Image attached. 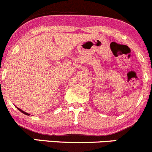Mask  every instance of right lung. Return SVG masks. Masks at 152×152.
Masks as SVG:
<instances>
[{
  "instance_id": "obj_1",
  "label": "right lung",
  "mask_w": 152,
  "mask_h": 152,
  "mask_svg": "<svg viewBox=\"0 0 152 152\" xmlns=\"http://www.w3.org/2000/svg\"><path fill=\"white\" fill-rule=\"evenodd\" d=\"M19 109V111H20V112H22V113H23V114H25V115H30L29 114H28V113H26V112H23V111H22L21 109Z\"/></svg>"
}]
</instances>
